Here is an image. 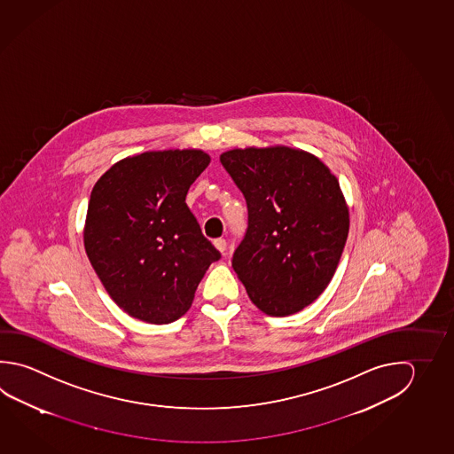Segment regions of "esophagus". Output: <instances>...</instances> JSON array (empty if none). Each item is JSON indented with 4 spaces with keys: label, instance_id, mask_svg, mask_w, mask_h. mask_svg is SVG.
I'll use <instances>...</instances> for the list:
<instances>
[{
    "label": "esophagus",
    "instance_id": "34e87169",
    "mask_svg": "<svg viewBox=\"0 0 454 454\" xmlns=\"http://www.w3.org/2000/svg\"><path fill=\"white\" fill-rule=\"evenodd\" d=\"M215 247L223 253V254H225V249H227V241L223 239H215Z\"/></svg>",
    "mask_w": 454,
    "mask_h": 454
}]
</instances>
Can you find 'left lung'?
<instances>
[{"label":"left lung","mask_w":454,"mask_h":454,"mask_svg":"<svg viewBox=\"0 0 454 454\" xmlns=\"http://www.w3.org/2000/svg\"><path fill=\"white\" fill-rule=\"evenodd\" d=\"M221 163L247 207L231 267L262 312L296 314L328 286L346 245L338 179L318 158L289 147L229 150Z\"/></svg>","instance_id":"1"}]
</instances>
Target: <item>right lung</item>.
I'll return each mask as SVG.
<instances>
[{"mask_svg": "<svg viewBox=\"0 0 454 454\" xmlns=\"http://www.w3.org/2000/svg\"><path fill=\"white\" fill-rule=\"evenodd\" d=\"M207 165L201 150L145 152L112 166L92 189L86 254L110 297L134 318H181L207 267L221 259L185 203Z\"/></svg>", "mask_w": 454, "mask_h": 454, "instance_id": "obj_1", "label": "right lung"}]
</instances>
